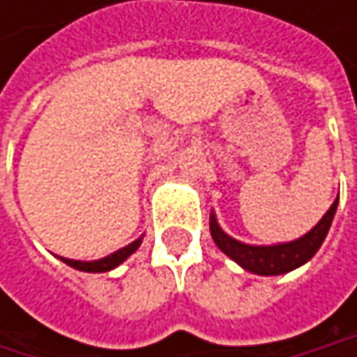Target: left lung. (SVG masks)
I'll use <instances>...</instances> for the list:
<instances>
[{
	"label": "left lung",
	"instance_id": "1",
	"mask_svg": "<svg viewBox=\"0 0 357 357\" xmlns=\"http://www.w3.org/2000/svg\"><path fill=\"white\" fill-rule=\"evenodd\" d=\"M337 200H339V196H337ZM337 200L324 213L319 225L312 227L304 238H300L296 242L277 244V246H248V244H242V242L229 238L227 234H223L221 227L217 225L215 217H211V236L221 252H225L231 260H236L240 266H244L250 273L283 275V273H289V271L302 266L319 252L326 234H328V227L333 223V217L337 211Z\"/></svg>",
	"mask_w": 357,
	"mask_h": 357
}]
</instances>
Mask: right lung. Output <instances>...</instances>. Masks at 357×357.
<instances>
[{
  "mask_svg": "<svg viewBox=\"0 0 357 357\" xmlns=\"http://www.w3.org/2000/svg\"><path fill=\"white\" fill-rule=\"evenodd\" d=\"M140 242L142 240H136V242H132V244H128L126 248L117 250V252H113V254H109L105 258H101V260H93V262H82V260H70V258H61L66 264H70V266H74V268H78V271H86V273H105V271H111V268H115L117 264H121L132 252H136L138 246H140Z\"/></svg>",
  "mask_w": 357,
  "mask_h": 357,
  "instance_id": "obj_1",
  "label": "right lung"
}]
</instances>
